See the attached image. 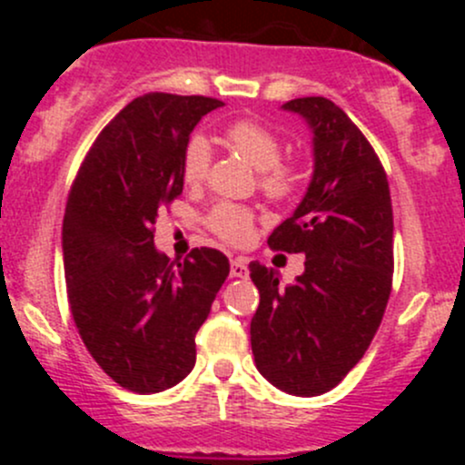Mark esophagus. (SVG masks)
Masks as SVG:
<instances>
[{"mask_svg": "<svg viewBox=\"0 0 465 465\" xmlns=\"http://www.w3.org/2000/svg\"><path fill=\"white\" fill-rule=\"evenodd\" d=\"M247 259H242V256H238V259H232V276H236V279H242V276H247Z\"/></svg>", "mask_w": 465, "mask_h": 465, "instance_id": "esophagus-1", "label": "esophagus"}]
</instances>
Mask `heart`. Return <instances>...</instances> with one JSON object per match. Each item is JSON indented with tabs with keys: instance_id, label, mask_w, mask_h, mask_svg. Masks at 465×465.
<instances>
[{
	"instance_id": "obj_1",
	"label": "heart",
	"mask_w": 465,
	"mask_h": 465,
	"mask_svg": "<svg viewBox=\"0 0 465 465\" xmlns=\"http://www.w3.org/2000/svg\"><path fill=\"white\" fill-rule=\"evenodd\" d=\"M227 143L259 171V184L262 193L272 200H288L302 186V168L292 162H281L283 157V139L259 121H238L224 134ZM211 166V145L203 134L189 139L182 157V177L186 184H203ZM211 232L224 242L245 245L254 233V213L247 206L220 203L211 209Z\"/></svg>"
}]
</instances>
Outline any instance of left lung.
<instances>
[{"instance_id": "1", "label": "left lung", "mask_w": 465, "mask_h": 465, "mask_svg": "<svg viewBox=\"0 0 465 465\" xmlns=\"http://www.w3.org/2000/svg\"><path fill=\"white\" fill-rule=\"evenodd\" d=\"M283 110L311 125L315 168L267 245L306 254V270L283 288L279 272L250 262L261 294L252 353L281 391L320 396L362 360L382 322L393 276L391 195L376 150L335 103L306 96Z\"/></svg>"}]
</instances>
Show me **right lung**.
<instances>
[{
    "label": "right lung",
    "mask_w": 465,
    "mask_h": 465,
    "mask_svg": "<svg viewBox=\"0 0 465 465\" xmlns=\"http://www.w3.org/2000/svg\"><path fill=\"white\" fill-rule=\"evenodd\" d=\"M209 96L134 98L96 137L63 220L64 281L87 351L134 393L175 387L195 367V332L229 276L223 252L171 261L154 247L157 211L184 189L182 157Z\"/></svg>",
    "instance_id": "add662e5"
}]
</instances>
